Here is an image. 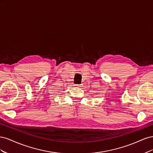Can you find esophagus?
Masks as SVG:
<instances>
[{
    "label": "esophagus",
    "instance_id": "obj_1",
    "mask_svg": "<svg viewBox=\"0 0 153 153\" xmlns=\"http://www.w3.org/2000/svg\"><path fill=\"white\" fill-rule=\"evenodd\" d=\"M74 85H75L76 87H82V85H79V84H75Z\"/></svg>",
    "mask_w": 153,
    "mask_h": 153
}]
</instances>
